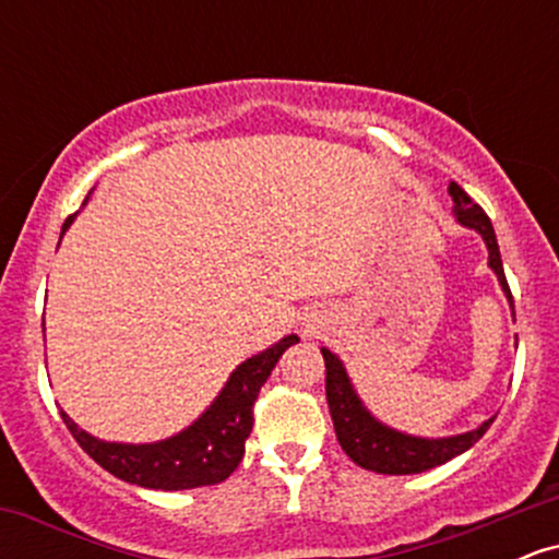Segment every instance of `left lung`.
Listing matches in <instances>:
<instances>
[{
	"label": "left lung",
	"instance_id": "1",
	"mask_svg": "<svg viewBox=\"0 0 559 559\" xmlns=\"http://www.w3.org/2000/svg\"><path fill=\"white\" fill-rule=\"evenodd\" d=\"M449 197L454 202V221L463 228L476 230L480 239H484L486 249H489V267L497 275L499 286H502L507 297V305H510L512 320H515V301H512L510 286H507L502 254H499L497 234H493L489 215L454 181L449 183ZM320 352H323L325 360V396H329L336 439L344 452L349 454L352 463L365 467V471L383 473V476H413V473L431 471V467L444 465L452 457H457V454L467 452L480 436L489 431V426L493 423V418H489L480 423L478 428H473V431L439 436V439L396 431V428L381 423L365 407V402L357 394L355 383H352L338 355H333L325 346H320Z\"/></svg>",
	"mask_w": 559,
	"mask_h": 559
}]
</instances>
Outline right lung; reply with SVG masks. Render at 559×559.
<instances>
[{
	"instance_id": "1",
	"label": "right lung",
	"mask_w": 559,
	"mask_h": 559,
	"mask_svg": "<svg viewBox=\"0 0 559 559\" xmlns=\"http://www.w3.org/2000/svg\"><path fill=\"white\" fill-rule=\"evenodd\" d=\"M75 215H70L62 223V234L73 226ZM297 342V333H288V336L278 338L273 346L262 349L260 355L243 360L228 376L226 386L221 389L213 404L191 426L168 436V439L150 441V444L105 441L83 431L66 409H60V415L83 452L96 465H102L107 473L126 480V484L163 491L199 489V486L221 484L241 463L243 441L252 433L254 423L252 404L258 400L262 383L267 381L278 357Z\"/></svg>"
}]
</instances>
